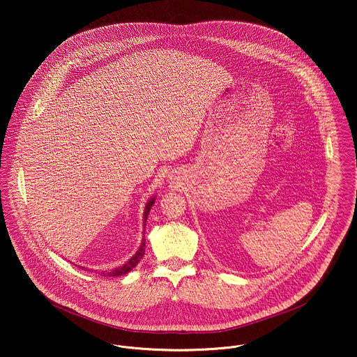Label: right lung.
I'll return each mask as SVG.
<instances>
[{
  "label": "right lung",
  "instance_id": "1",
  "mask_svg": "<svg viewBox=\"0 0 357 357\" xmlns=\"http://www.w3.org/2000/svg\"><path fill=\"white\" fill-rule=\"evenodd\" d=\"M153 202H155V199L151 198V201L146 204V208H144V226H146V221H147V217H149V213H150V208H151ZM144 246H146V239L143 238L139 250L136 252L135 255H134L128 262H126L123 266L116 268V269H114V271H111V272L102 273V275H107V277H120V275H123V274H126V273L131 272L132 268H135L136 264L143 258V255H144Z\"/></svg>",
  "mask_w": 357,
  "mask_h": 357
}]
</instances>
